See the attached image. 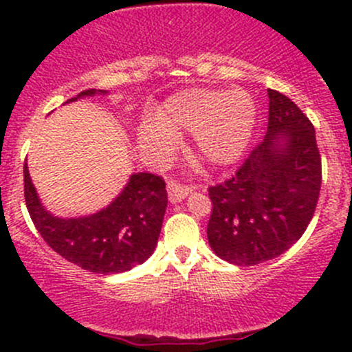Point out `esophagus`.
I'll return each mask as SVG.
<instances>
[{
    "label": "esophagus",
    "mask_w": 352,
    "mask_h": 352,
    "mask_svg": "<svg viewBox=\"0 0 352 352\" xmlns=\"http://www.w3.org/2000/svg\"><path fill=\"white\" fill-rule=\"evenodd\" d=\"M166 190H168L170 202H172V204H175V202L184 201V199L187 197V194L192 190V187L184 186V184L177 182V180H170L168 186H166Z\"/></svg>",
    "instance_id": "34e87169"
}]
</instances>
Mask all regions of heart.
<instances>
[{
  "label": "heart",
  "mask_w": 352,
  "mask_h": 352,
  "mask_svg": "<svg viewBox=\"0 0 352 352\" xmlns=\"http://www.w3.org/2000/svg\"><path fill=\"white\" fill-rule=\"evenodd\" d=\"M257 122V107L247 91L190 88L173 94L160 105L156 117L140 127V143L156 155H168L177 134L192 131L199 156L211 165L235 162L248 146Z\"/></svg>",
  "instance_id": "obj_1"
}]
</instances>
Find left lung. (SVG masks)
<instances>
[{"label": "left lung", "mask_w": 352, "mask_h": 352, "mask_svg": "<svg viewBox=\"0 0 352 352\" xmlns=\"http://www.w3.org/2000/svg\"><path fill=\"white\" fill-rule=\"evenodd\" d=\"M262 143L225 182L209 187L208 240L223 261L255 265L285 254L314 218L322 158L314 124L291 98L267 90Z\"/></svg>", "instance_id": "left-lung-1"}]
</instances>
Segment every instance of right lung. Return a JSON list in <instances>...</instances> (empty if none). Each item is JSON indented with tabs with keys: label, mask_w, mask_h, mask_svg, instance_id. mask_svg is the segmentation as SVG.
<instances>
[{
	"label": "right lung",
	"mask_w": 352,
	"mask_h": 352,
	"mask_svg": "<svg viewBox=\"0 0 352 352\" xmlns=\"http://www.w3.org/2000/svg\"><path fill=\"white\" fill-rule=\"evenodd\" d=\"M97 94L107 91L90 88L67 102ZM23 190L28 214L44 242L66 261L95 274H117L143 264L158 242L168 202L162 177L146 172L133 173L107 208L83 218L51 214L37 196L27 163Z\"/></svg>",
	"instance_id": "1"
}]
</instances>
